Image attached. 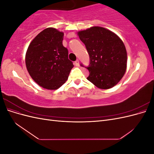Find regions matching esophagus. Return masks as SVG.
I'll use <instances>...</instances> for the list:
<instances>
[{"label": "esophagus", "mask_w": 154, "mask_h": 154, "mask_svg": "<svg viewBox=\"0 0 154 154\" xmlns=\"http://www.w3.org/2000/svg\"><path fill=\"white\" fill-rule=\"evenodd\" d=\"M74 64H75L76 66H79V64H80V61H79L78 60H76L75 61V63H74Z\"/></svg>", "instance_id": "obj_1"}]
</instances>
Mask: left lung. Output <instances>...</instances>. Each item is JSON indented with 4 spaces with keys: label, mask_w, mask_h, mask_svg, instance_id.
Instances as JSON below:
<instances>
[{
    "label": "left lung",
    "mask_w": 154,
    "mask_h": 154,
    "mask_svg": "<svg viewBox=\"0 0 154 154\" xmlns=\"http://www.w3.org/2000/svg\"><path fill=\"white\" fill-rule=\"evenodd\" d=\"M78 35L89 54L87 80L101 89L118 84L127 69V53L123 41L112 31L98 26L79 31Z\"/></svg>",
    "instance_id": "8db88e82"
}]
</instances>
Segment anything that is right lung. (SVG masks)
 Instances as JSON below:
<instances>
[{
  "label": "right lung",
  "mask_w": 154,
  "mask_h": 154,
  "mask_svg": "<svg viewBox=\"0 0 154 154\" xmlns=\"http://www.w3.org/2000/svg\"><path fill=\"white\" fill-rule=\"evenodd\" d=\"M63 32L48 27L31 41L26 54L29 75L46 89L56 90L67 80L74 67L68 58V50L62 44Z\"/></svg>",
  "instance_id": "add662e5"
}]
</instances>
